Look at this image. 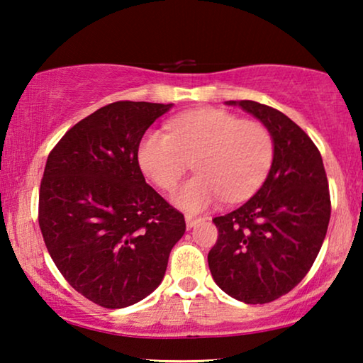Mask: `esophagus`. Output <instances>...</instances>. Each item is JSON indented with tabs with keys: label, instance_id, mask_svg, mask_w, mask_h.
Here are the masks:
<instances>
[{
	"label": "esophagus",
	"instance_id": "esophagus-1",
	"mask_svg": "<svg viewBox=\"0 0 363 363\" xmlns=\"http://www.w3.org/2000/svg\"><path fill=\"white\" fill-rule=\"evenodd\" d=\"M185 221H186V226H188V228H195V226L198 225V223L203 221V218H196V216L186 215V216H185Z\"/></svg>",
	"mask_w": 363,
	"mask_h": 363
}]
</instances>
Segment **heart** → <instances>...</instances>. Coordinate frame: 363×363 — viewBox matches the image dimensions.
<instances>
[{"label":"heart","instance_id":"b5f03b06","mask_svg":"<svg viewBox=\"0 0 363 363\" xmlns=\"http://www.w3.org/2000/svg\"><path fill=\"white\" fill-rule=\"evenodd\" d=\"M137 155L142 170L162 190H172L193 160L198 173L177 188L172 201L183 211L200 213L225 195L230 200L252 195L269 172L274 145L259 122L206 107L177 116L170 133L148 130Z\"/></svg>","mask_w":363,"mask_h":363}]
</instances>
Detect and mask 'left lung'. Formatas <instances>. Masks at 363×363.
Wrapping results in <instances>:
<instances>
[{
	"label": "left lung",
	"mask_w": 363,
	"mask_h": 363,
	"mask_svg": "<svg viewBox=\"0 0 363 363\" xmlns=\"http://www.w3.org/2000/svg\"><path fill=\"white\" fill-rule=\"evenodd\" d=\"M267 128L274 155L245 205L216 216L208 266L221 291L246 304L279 299L304 279L330 220L329 183L314 142L284 113L255 101H228Z\"/></svg>",
	"instance_id": "8db88e82"
}]
</instances>
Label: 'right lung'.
<instances>
[{"label": "right lung", "mask_w": 363, "mask_h": 363, "mask_svg": "<svg viewBox=\"0 0 363 363\" xmlns=\"http://www.w3.org/2000/svg\"><path fill=\"white\" fill-rule=\"evenodd\" d=\"M173 104L121 101L66 132L49 153L39 228L54 264L89 301L122 309L160 286L185 218L143 178L138 145Z\"/></svg>", "instance_id": "obj_1"}]
</instances>
